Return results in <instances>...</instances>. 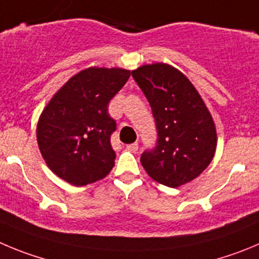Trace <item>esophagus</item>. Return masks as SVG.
<instances>
[{
  "label": "esophagus",
  "mask_w": 259,
  "mask_h": 259,
  "mask_svg": "<svg viewBox=\"0 0 259 259\" xmlns=\"http://www.w3.org/2000/svg\"><path fill=\"white\" fill-rule=\"evenodd\" d=\"M138 148H139L138 143H132V144H127L126 146V149L130 152H137Z\"/></svg>",
  "instance_id": "obj_1"
}]
</instances>
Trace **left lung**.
I'll return each mask as SVG.
<instances>
[{
  "label": "left lung",
  "mask_w": 259,
  "mask_h": 259,
  "mask_svg": "<svg viewBox=\"0 0 259 259\" xmlns=\"http://www.w3.org/2000/svg\"><path fill=\"white\" fill-rule=\"evenodd\" d=\"M132 75L151 105L158 135L157 146L142 154V166L166 187L194 180L211 163L217 147L216 126L206 103L171 65H143Z\"/></svg>",
  "instance_id": "left-lung-1"
}]
</instances>
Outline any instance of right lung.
Wrapping results in <instances>:
<instances>
[{"instance_id": "right-lung-1", "label": "right lung", "mask_w": 259, "mask_h": 259, "mask_svg": "<svg viewBox=\"0 0 259 259\" xmlns=\"http://www.w3.org/2000/svg\"><path fill=\"white\" fill-rule=\"evenodd\" d=\"M130 76L121 67H88L69 79L37 124L40 154L53 174L75 187L106 178L115 166L108 102Z\"/></svg>"}]
</instances>
